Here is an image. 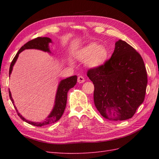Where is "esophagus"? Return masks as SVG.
<instances>
[{
  "label": "esophagus",
  "instance_id": "1",
  "mask_svg": "<svg viewBox=\"0 0 159 159\" xmlns=\"http://www.w3.org/2000/svg\"><path fill=\"white\" fill-rule=\"evenodd\" d=\"M85 82V79H84V77L82 76H79L78 77V83H83Z\"/></svg>",
  "mask_w": 159,
  "mask_h": 159
}]
</instances>
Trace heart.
<instances>
[{"mask_svg": "<svg viewBox=\"0 0 159 159\" xmlns=\"http://www.w3.org/2000/svg\"><path fill=\"white\" fill-rule=\"evenodd\" d=\"M74 56L80 61L87 59V66L92 68H96L106 63L109 57V50L104 45L92 42L76 50Z\"/></svg>", "mask_w": 159, "mask_h": 159, "instance_id": "obj_1", "label": "heart"}]
</instances>
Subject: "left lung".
<instances>
[{"mask_svg":"<svg viewBox=\"0 0 159 159\" xmlns=\"http://www.w3.org/2000/svg\"><path fill=\"white\" fill-rule=\"evenodd\" d=\"M94 85L93 101L101 116L112 121L130 119L143 103L148 76L142 57L122 40L116 42L111 58L87 71Z\"/></svg>","mask_w":159,"mask_h":159,"instance_id":"1","label":"left lung"}]
</instances>
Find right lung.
I'll return each instance as SVG.
<instances>
[{"mask_svg": "<svg viewBox=\"0 0 159 159\" xmlns=\"http://www.w3.org/2000/svg\"><path fill=\"white\" fill-rule=\"evenodd\" d=\"M52 40L50 39L49 38H37L35 39H33L31 41L28 42L26 43L25 45L22 46L20 49L18 50V52H17L15 57L12 60L11 65H10L9 67V76L10 74L11 73V71L13 70V66H14V64L16 61L17 59H18L19 54L23 50L25 49H38V50H41L44 52H50L49 50V46L48 44L49 43H51ZM77 82V76H72L69 78H67L66 79H63L61 80L59 83V85L58 86V88H57V93H56V98H55V106H54L52 112L50 113L48 117L45 119L43 121H41V122H33V121L26 120L21 115H20L18 112V110H17L16 106L14 105V102H13V100L12 98L11 94L10 91L9 90V98L11 99V102L14 106L15 109L17 111V113H18V116L21 118V119L27 122L29 124L33 125V126H45V125L50 124L52 123H55L56 121H58L61 117L62 115L63 114L64 110L66 109V103H67V94L68 91L74 87V85L76 84Z\"/></svg>", "mask_w": 159, "mask_h": 159, "instance_id": "right-lung-1", "label": "right lung"}]
</instances>
